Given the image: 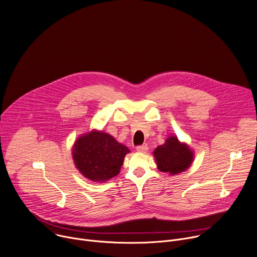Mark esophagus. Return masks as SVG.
<instances>
[{
	"instance_id": "esophagus-1",
	"label": "esophagus",
	"mask_w": 257,
	"mask_h": 257,
	"mask_svg": "<svg viewBox=\"0 0 257 257\" xmlns=\"http://www.w3.org/2000/svg\"><path fill=\"white\" fill-rule=\"evenodd\" d=\"M136 151L139 152V153H146L149 151V148L146 145H140V146H137Z\"/></svg>"
}]
</instances>
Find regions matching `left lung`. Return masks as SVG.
Wrapping results in <instances>:
<instances>
[{
    "label": "left lung",
    "mask_w": 257,
    "mask_h": 257,
    "mask_svg": "<svg viewBox=\"0 0 257 257\" xmlns=\"http://www.w3.org/2000/svg\"><path fill=\"white\" fill-rule=\"evenodd\" d=\"M158 169L161 172L177 175L185 172L193 163L194 152L185 142H181L177 136H169L165 143L154 151Z\"/></svg>",
    "instance_id": "left-lung-1"
}]
</instances>
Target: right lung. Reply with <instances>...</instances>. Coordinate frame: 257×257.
<instances>
[{"mask_svg":"<svg viewBox=\"0 0 257 257\" xmlns=\"http://www.w3.org/2000/svg\"><path fill=\"white\" fill-rule=\"evenodd\" d=\"M130 151L112 135L91 130L80 135L73 144L72 158L77 170L92 182L104 183L120 173Z\"/></svg>","mask_w":257,"mask_h":257,"instance_id":"right-lung-1","label":"right lung"}]
</instances>
